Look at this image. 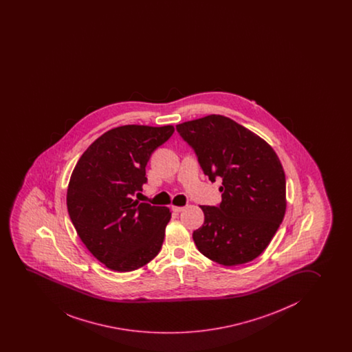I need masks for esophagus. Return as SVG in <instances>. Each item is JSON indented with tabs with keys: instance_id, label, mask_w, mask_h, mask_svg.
<instances>
[{
	"instance_id": "obj_1",
	"label": "esophagus",
	"mask_w": 352,
	"mask_h": 352,
	"mask_svg": "<svg viewBox=\"0 0 352 352\" xmlns=\"http://www.w3.org/2000/svg\"><path fill=\"white\" fill-rule=\"evenodd\" d=\"M172 209H173V212H175V213H180V212H183L185 207H177V206H174V207H172Z\"/></svg>"
}]
</instances>
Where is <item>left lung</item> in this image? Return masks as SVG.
Masks as SVG:
<instances>
[{
    "label": "left lung",
    "instance_id": "8db88e82",
    "mask_svg": "<svg viewBox=\"0 0 352 352\" xmlns=\"http://www.w3.org/2000/svg\"><path fill=\"white\" fill-rule=\"evenodd\" d=\"M210 182L223 179L221 204L201 206L204 223L194 231L199 252L218 264L240 265L269 245L285 218V175L264 139L221 115L177 124Z\"/></svg>",
    "mask_w": 352,
    "mask_h": 352
}]
</instances>
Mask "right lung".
Wrapping results in <instances>:
<instances>
[{
	"mask_svg": "<svg viewBox=\"0 0 352 352\" xmlns=\"http://www.w3.org/2000/svg\"><path fill=\"white\" fill-rule=\"evenodd\" d=\"M173 133V126L112 128L89 145L72 170L70 219L87 250L110 270H137L162 247L172 213L140 204L134 195L148 182L150 156Z\"/></svg>",
	"mask_w": 352,
	"mask_h": 352,
	"instance_id": "right-lung-1",
	"label": "right lung"
}]
</instances>
